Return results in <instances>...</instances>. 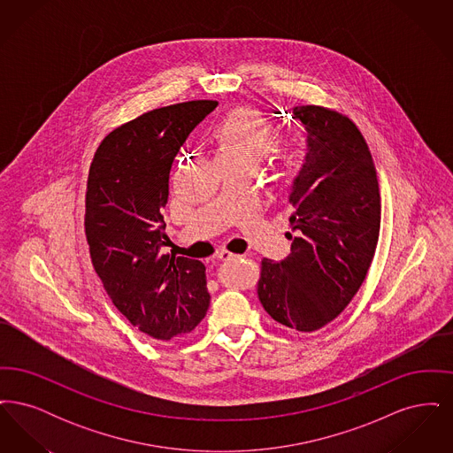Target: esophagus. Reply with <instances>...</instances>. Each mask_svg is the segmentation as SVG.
Returning a JSON list of instances; mask_svg holds the SVG:
<instances>
[{
  "label": "esophagus",
  "instance_id": "esophagus-1",
  "mask_svg": "<svg viewBox=\"0 0 453 453\" xmlns=\"http://www.w3.org/2000/svg\"><path fill=\"white\" fill-rule=\"evenodd\" d=\"M237 255H233V253H229V251H226V250H222V251H219L216 255V259L219 261H231V259H236Z\"/></svg>",
  "mask_w": 453,
  "mask_h": 453
}]
</instances>
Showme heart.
I'll return each instance as SVG.
<instances>
[{"label":"heart","instance_id":"b5f03b06","mask_svg":"<svg viewBox=\"0 0 453 453\" xmlns=\"http://www.w3.org/2000/svg\"><path fill=\"white\" fill-rule=\"evenodd\" d=\"M211 141L222 166L242 165L257 168L261 159L273 150L277 129L257 108L237 107L212 127ZM273 152L275 170L280 176L294 174L305 157V150L297 139L285 141Z\"/></svg>","mask_w":453,"mask_h":453}]
</instances>
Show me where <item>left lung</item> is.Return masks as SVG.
Instances as JSON below:
<instances>
[{"instance_id":"8db88e82","label":"left lung","mask_w":453,"mask_h":453,"mask_svg":"<svg viewBox=\"0 0 453 453\" xmlns=\"http://www.w3.org/2000/svg\"><path fill=\"white\" fill-rule=\"evenodd\" d=\"M305 134L294 178L290 255L261 261L258 299L287 327L311 333L331 323L364 283L380 231L377 172L358 127L318 105L292 108Z\"/></svg>"}]
</instances>
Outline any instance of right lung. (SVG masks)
<instances>
[{
    "label": "right lung",
    "mask_w": 453,
    "mask_h": 453,
    "mask_svg": "<svg viewBox=\"0 0 453 453\" xmlns=\"http://www.w3.org/2000/svg\"><path fill=\"white\" fill-rule=\"evenodd\" d=\"M216 107L194 100L146 111L111 130L89 166L85 233L95 272L130 324L163 342L190 333L211 302L202 261L163 255L161 209L174 156Z\"/></svg>",
    "instance_id": "obj_1"
}]
</instances>
